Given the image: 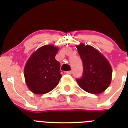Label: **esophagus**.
Here are the masks:
<instances>
[{"mask_svg":"<svg viewBox=\"0 0 128 128\" xmlns=\"http://www.w3.org/2000/svg\"><path fill=\"white\" fill-rule=\"evenodd\" d=\"M66 73L67 74H72V71H67Z\"/></svg>","mask_w":128,"mask_h":128,"instance_id":"obj_1","label":"esophagus"}]
</instances>
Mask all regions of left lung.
I'll return each mask as SVG.
<instances>
[{
	"label": "left lung",
	"instance_id": "left-lung-1",
	"mask_svg": "<svg viewBox=\"0 0 128 128\" xmlns=\"http://www.w3.org/2000/svg\"><path fill=\"white\" fill-rule=\"evenodd\" d=\"M83 62L84 74L76 80L82 90L98 94L109 87L112 77V66L107 58L92 46L81 43L76 46Z\"/></svg>",
	"mask_w": 128,
	"mask_h": 128
}]
</instances>
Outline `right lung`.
Listing matches in <instances>:
<instances>
[{
  "instance_id": "1",
  "label": "right lung",
  "mask_w": 128,
  "mask_h": 128,
  "mask_svg": "<svg viewBox=\"0 0 128 128\" xmlns=\"http://www.w3.org/2000/svg\"><path fill=\"white\" fill-rule=\"evenodd\" d=\"M59 48L44 45L31 54L24 69L27 87L36 94H44L56 88L62 77L60 65L55 59Z\"/></svg>"
}]
</instances>
